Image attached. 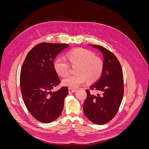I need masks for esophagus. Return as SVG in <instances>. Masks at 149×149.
<instances>
[{"label":"esophagus","instance_id":"esophagus-1","mask_svg":"<svg viewBox=\"0 0 149 149\" xmlns=\"http://www.w3.org/2000/svg\"><path fill=\"white\" fill-rule=\"evenodd\" d=\"M68 91L70 93H74L76 91V89H72V88H69L68 89Z\"/></svg>","mask_w":149,"mask_h":149}]
</instances>
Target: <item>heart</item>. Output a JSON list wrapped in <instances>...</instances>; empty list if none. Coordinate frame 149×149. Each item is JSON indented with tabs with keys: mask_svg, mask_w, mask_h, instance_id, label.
I'll return each instance as SVG.
<instances>
[{
	"mask_svg": "<svg viewBox=\"0 0 149 149\" xmlns=\"http://www.w3.org/2000/svg\"><path fill=\"white\" fill-rule=\"evenodd\" d=\"M70 65L76 66V74L70 75L63 80V84L70 88H77L87 80L93 83L101 77L104 68L102 58L89 49L78 48L71 50L66 55ZM65 58H58L54 61V69L62 77L68 74L70 66Z\"/></svg>",
	"mask_w": 149,
	"mask_h": 149,
	"instance_id": "1",
	"label": "heart"
}]
</instances>
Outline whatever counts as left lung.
Returning a JSON list of instances; mask_svg holds the SVG:
<instances>
[{
  "mask_svg": "<svg viewBox=\"0 0 149 149\" xmlns=\"http://www.w3.org/2000/svg\"><path fill=\"white\" fill-rule=\"evenodd\" d=\"M90 45L103 54L104 68L100 78L89 89H86L87 97L83 104V111L92 123L102 125L113 119L119 110L124 95L123 73L114 53L100 45ZM91 90L100 93L94 95L90 92Z\"/></svg>",
  "mask_w": 149,
  "mask_h": 149,
  "instance_id": "left-lung-1",
  "label": "left lung"
}]
</instances>
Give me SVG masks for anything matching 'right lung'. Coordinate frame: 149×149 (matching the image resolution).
Segmentation results:
<instances>
[{
    "mask_svg": "<svg viewBox=\"0 0 149 149\" xmlns=\"http://www.w3.org/2000/svg\"><path fill=\"white\" fill-rule=\"evenodd\" d=\"M67 44L41 43L28 53L22 65L20 85L26 109L33 118L43 123L56 119L63 109L67 87L51 90L61 82L54 69V59Z\"/></svg>",
    "mask_w": 149,
    "mask_h": 149,
    "instance_id": "add662e5",
    "label": "right lung"
}]
</instances>
